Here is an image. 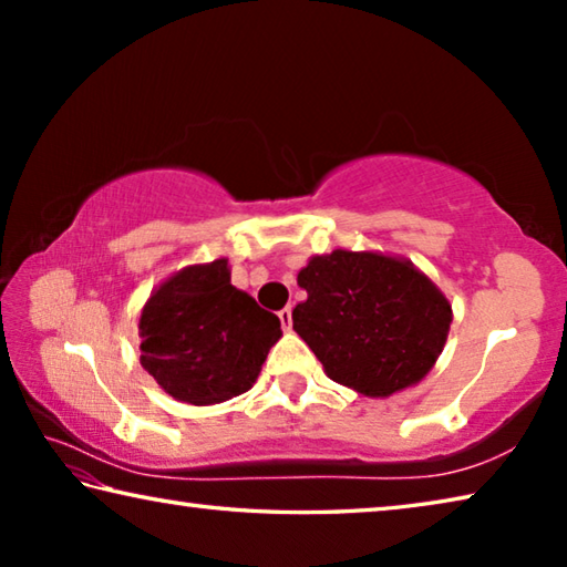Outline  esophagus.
Instances as JSON below:
<instances>
[{"label":"esophagus","instance_id":"1","mask_svg":"<svg viewBox=\"0 0 567 567\" xmlns=\"http://www.w3.org/2000/svg\"><path fill=\"white\" fill-rule=\"evenodd\" d=\"M277 318H280V322H282V330H290L292 328V307L290 305L282 307V310L277 312Z\"/></svg>","mask_w":567,"mask_h":567}]
</instances>
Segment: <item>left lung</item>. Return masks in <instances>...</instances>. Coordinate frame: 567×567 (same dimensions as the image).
<instances>
[{"instance_id": "obj_1", "label": "left lung", "mask_w": 567, "mask_h": 567, "mask_svg": "<svg viewBox=\"0 0 567 567\" xmlns=\"http://www.w3.org/2000/svg\"><path fill=\"white\" fill-rule=\"evenodd\" d=\"M292 328L328 378L368 398L415 385L443 352L453 307L410 260L334 249L297 275Z\"/></svg>"}]
</instances>
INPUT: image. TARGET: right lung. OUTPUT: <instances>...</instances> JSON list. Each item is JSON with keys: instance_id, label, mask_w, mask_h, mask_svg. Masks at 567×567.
<instances>
[{"instance_id": "right-lung-1", "label": "right lung", "mask_w": 567, "mask_h": 567, "mask_svg": "<svg viewBox=\"0 0 567 567\" xmlns=\"http://www.w3.org/2000/svg\"><path fill=\"white\" fill-rule=\"evenodd\" d=\"M142 368L175 400L215 405L255 385L272 344L277 315L229 282L227 260L189 265L142 307Z\"/></svg>"}]
</instances>
